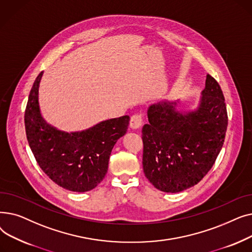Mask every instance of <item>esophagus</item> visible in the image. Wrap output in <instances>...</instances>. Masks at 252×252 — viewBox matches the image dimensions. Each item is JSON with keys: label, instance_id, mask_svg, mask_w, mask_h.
I'll use <instances>...</instances> for the list:
<instances>
[{"label": "esophagus", "instance_id": "34e87169", "mask_svg": "<svg viewBox=\"0 0 252 252\" xmlns=\"http://www.w3.org/2000/svg\"><path fill=\"white\" fill-rule=\"evenodd\" d=\"M143 125V118L141 114H135L130 117V121H129V126L131 128H139L141 127V126Z\"/></svg>", "mask_w": 252, "mask_h": 252}]
</instances>
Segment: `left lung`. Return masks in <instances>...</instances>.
Returning <instances> with one entry per match:
<instances>
[{
    "mask_svg": "<svg viewBox=\"0 0 252 252\" xmlns=\"http://www.w3.org/2000/svg\"><path fill=\"white\" fill-rule=\"evenodd\" d=\"M200 106L182 114L176 103L154 104L142 129L145 177L158 190L177 193L199 183L215 164L228 126L222 91L207 74Z\"/></svg>",
    "mask_w": 252,
    "mask_h": 252,
    "instance_id": "obj_1",
    "label": "left lung"
}]
</instances>
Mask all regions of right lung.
Wrapping results in <instances>:
<instances>
[{
    "label": "right lung",
    "instance_id": "add662e5",
    "mask_svg": "<svg viewBox=\"0 0 252 252\" xmlns=\"http://www.w3.org/2000/svg\"><path fill=\"white\" fill-rule=\"evenodd\" d=\"M37 75L24 113L25 133L35 160L60 187L73 192L94 189L108 169L111 150L127 129L129 116L108 119L79 133H63L49 126L38 108Z\"/></svg>",
    "mask_w": 252,
    "mask_h": 252
}]
</instances>
